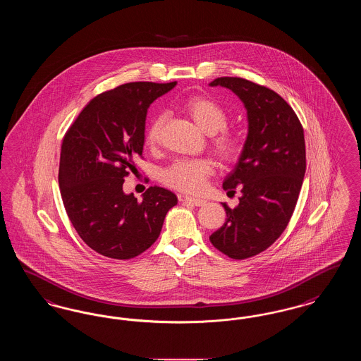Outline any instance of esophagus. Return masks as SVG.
I'll return each instance as SVG.
<instances>
[{
	"label": "esophagus",
	"instance_id": "obj_1",
	"mask_svg": "<svg viewBox=\"0 0 361 361\" xmlns=\"http://www.w3.org/2000/svg\"><path fill=\"white\" fill-rule=\"evenodd\" d=\"M183 202H185V203H189V204H193V206H204L206 204V200H203V199H197V197H189V196H185L184 199H183Z\"/></svg>",
	"mask_w": 361,
	"mask_h": 361
}]
</instances>
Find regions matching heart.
<instances>
[{"label":"heart","mask_w":361,"mask_h":361,"mask_svg":"<svg viewBox=\"0 0 361 361\" xmlns=\"http://www.w3.org/2000/svg\"><path fill=\"white\" fill-rule=\"evenodd\" d=\"M183 108L206 134H214L211 145L215 154L227 162L240 158L245 147L243 137L226 130L228 118L221 104L207 96H193L183 104ZM165 119V114H159L147 126L145 142L150 149L159 145ZM212 173L214 164L207 158L177 159L162 172L161 180L171 188L185 193H199L206 187L207 180Z\"/></svg>","instance_id":"heart-1"}]
</instances>
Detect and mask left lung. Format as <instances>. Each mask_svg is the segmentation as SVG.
Returning a JSON list of instances; mask_svg holds the SVG:
<instances>
[{"mask_svg": "<svg viewBox=\"0 0 361 361\" xmlns=\"http://www.w3.org/2000/svg\"><path fill=\"white\" fill-rule=\"evenodd\" d=\"M209 86L233 90L247 111L249 130L234 171L224 189L242 192L240 204L224 203L226 222L211 243L233 259L253 257L286 230L306 173L303 127L288 103L272 89L240 77H221Z\"/></svg>", "mask_w": 361, "mask_h": 361, "instance_id": "8db88e82", "label": "left lung"}]
</instances>
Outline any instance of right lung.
Listing matches in <instances>:
<instances>
[{
    "label": "right lung",
    "mask_w": 361,
    "mask_h": 361,
    "mask_svg": "<svg viewBox=\"0 0 361 361\" xmlns=\"http://www.w3.org/2000/svg\"><path fill=\"white\" fill-rule=\"evenodd\" d=\"M128 82L92 99L65 134L59 188L70 222L86 245L105 257L130 259L159 237L177 196L150 187L142 202L123 192L124 177L142 157L150 104L176 86Z\"/></svg>",
    "instance_id": "1"
}]
</instances>
